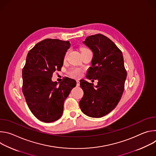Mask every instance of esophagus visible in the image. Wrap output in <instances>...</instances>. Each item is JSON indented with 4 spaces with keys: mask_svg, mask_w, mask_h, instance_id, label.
<instances>
[{
    "mask_svg": "<svg viewBox=\"0 0 156 156\" xmlns=\"http://www.w3.org/2000/svg\"><path fill=\"white\" fill-rule=\"evenodd\" d=\"M80 81H79V80H76V86H80Z\"/></svg>",
    "mask_w": 156,
    "mask_h": 156,
    "instance_id": "1",
    "label": "esophagus"
}]
</instances>
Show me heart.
Returning <instances> with one entry per match:
<instances>
[{
  "instance_id": "obj_1",
  "label": "heart",
  "mask_w": 156,
  "mask_h": 156,
  "mask_svg": "<svg viewBox=\"0 0 156 156\" xmlns=\"http://www.w3.org/2000/svg\"><path fill=\"white\" fill-rule=\"evenodd\" d=\"M86 49H87L84 48V49H82V51H84V50H86ZM68 53H69L68 51L65 53V56H64V59H65V58H66V57H67ZM70 74H71V75H72V76H73V77H75V78H79V77H80L81 75V70H80V69H73V70L70 72Z\"/></svg>"
}]
</instances>
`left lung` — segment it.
Here are the masks:
<instances>
[{
  "mask_svg": "<svg viewBox=\"0 0 156 156\" xmlns=\"http://www.w3.org/2000/svg\"><path fill=\"white\" fill-rule=\"evenodd\" d=\"M83 43L93 53L86 78L98 82L94 86L80 80L84 95L80 107L87 116L101 118L116 107L123 94L126 78L123 57L115 44L101 34L88 36Z\"/></svg>",
  "mask_w": 156,
  "mask_h": 156,
  "instance_id": "8db88e82",
  "label": "left lung"
}]
</instances>
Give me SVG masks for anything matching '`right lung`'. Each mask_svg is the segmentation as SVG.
Returning a JSON list of instances; mask_svg holds the SVG:
<instances>
[{
  "label": "right lung",
  "instance_id": "1",
  "mask_svg": "<svg viewBox=\"0 0 156 156\" xmlns=\"http://www.w3.org/2000/svg\"><path fill=\"white\" fill-rule=\"evenodd\" d=\"M70 47L69 41L46 39L36 44L27 55L22 71V90L31 112L43 122H53L61 117L64 101L76 85L69 78L58 86L52 81L53 73L63 66Z\"/></svg>",
  "mask_w": 156,
  "mask_h": 156
}]
</instances>
